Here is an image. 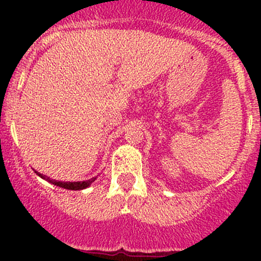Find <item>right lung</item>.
<instances>
[{
	"label": "right lung",
	"mask_w": 261,
	"mask_h": 261,
	"mask_svg": "<svg viewBox=\"0 0 261 261\" xmlns=\"http://www.w3.org/2000/svg\"><path fill=\"white\" fill-rule=\"evenodd\" d=\"M36 173H38V172H36ZM38 175H39V177L43 178V179L50 181L51 184H55V186L62 187V188H65V189H72V191H80V189L87 188V187L91 186V184L93 183L94 180H96V178H92V179L84 180V181H58V180L50 179V178L45 177V175H43V174H40V173H38Z\"/></svg>",
	"instance_id": "add662e5"
}]
</instances>
